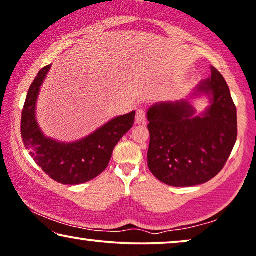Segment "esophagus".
Segmentation results:
<instances>
[{
	"label": "esophagus",
	"mask_w": 256,
	"mask_h": 256,
	"mask_svg": "<svg viewBox=\"0 0 256 256\" xmlns=\"http://www.w3.org/2000/svg\"><path fill=\"white\" fill-rule=\"evenodd\" d=\"M136 124L145 123V122H146V112H145V110L140 109V110L136 111Z\"/></svg>",
	"instance_id": "esophagus-1"
}]
</instances>
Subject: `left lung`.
Segmentation results:
<instances>
[{
  "instance_id": "1",
  "label": "left lung",
  "mask_w": 256,
  "mask_h": 256,
  "mask_svg": "<svg viewBox=\"0 0 256 256\" xmlns=\"http://www.w3.org/2000/svg\"><path fill=\"white\" fill-rule=\"evenodd\" d=\"M206 96L210 106L198 115L190 100ZM152 174L172 186H192L210 181L224 167L236 142V108L222 75H211L188 98L159 102L147 111Z\"/></svg>"
}]
</instances>
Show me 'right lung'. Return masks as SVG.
Wrapping results in <instances>:
<instances>
[{
	"label": "right lung",
	"mask_w": 256,
	"mask_h": 256,
	"mask_svg": "<svg viewBox=\"0 0 256 256\" xmlns=\"http://www.w3.org/2000/svg\"><path fill=\"white\" fill-rule=\"evenodd\" d=\"M50 68L51 64L39 70L28 92L22 112V139L34 162L52 180L62 184H81L95 178L108 167L114 146L133 126L136 111L112 118L76 142H62L48 138L39 126L36 106Z\"/></svg>",
	"instance_id": "right-lung-1"
}]
</instances>
